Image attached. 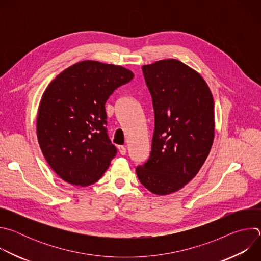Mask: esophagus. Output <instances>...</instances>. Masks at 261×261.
Listing matches in <instances>:
<instances>
[{"mask_svg":"<svg viewBox=\"0 0 261 261\" xmlns=\"http://www.w3.org/2000/svg\"><path fill=\"white\" fill-rule=\"evenodd\" d=\"M118 148H119V152L121 153V155H126V153H127L126 146H124V145H119Z\"/></svg>","mask_w":261,"mask_h":261,"instance_id":"esophagus-1","label":"esophagus"}]
</instances>
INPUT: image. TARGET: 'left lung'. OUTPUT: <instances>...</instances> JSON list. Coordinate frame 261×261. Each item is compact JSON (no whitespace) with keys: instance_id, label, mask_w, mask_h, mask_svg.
Wrapping results in <instances>:
<instances>
[{"instance_id":"8db88e82","label":"left lung","mask_w":261,"mask_h":261,"mask_svg":"<svg viewBox=\"0 0 261 261\" xmlns=\"http://www.w3.org/2000/svg\"><path fill=\"white\" fill-rule=\"evenodd\" d=\"M152 95L155 130L148 160L136 167L144 187L168 195L185 187L205 162L215 137L214 98L200 74L175 59L142 66Z\"/></svg>"}]
</instances>
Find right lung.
<instances>
[{"instance_id":"right-lung-1","label":"right lung","mask_w":261,"mask_h":261,"mask_svg":"<svg viewBox=\"0 0 261 261\" xmlns=\"http://www.w3.org/2000/svg\"><path fill=\"white\" fill-rule=\"evenodd\" d=\"M134 77L131 70L97 61L74 64L50 82L37 115V138L51 169L66 182H96L117 154L106 130L105 103Z\"/></svg>"}]
</instances>
